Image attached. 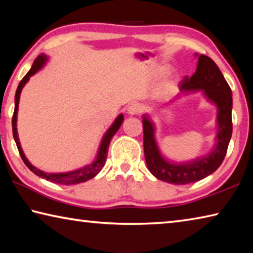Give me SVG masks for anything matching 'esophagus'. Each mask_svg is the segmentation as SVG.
<instances>
[{
    "label": "esophagus",
    "mask_w": 253,
    "mask_h": 253,
    "mask_svg": "<svg viewBox=\"0 0 253 253\" xmlns=\"http://www.w3.org/2000/svg\"><path fill=\"white\" fill-rule=\"evenodd\" d=\"M143 111V106L139 105V104H131L130 106H128L127 108V114L130 115H138Z\"/></svg>",
    "instance_id": "1"
}]
</instances>
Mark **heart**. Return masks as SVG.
Segmentation results:
<instances>
[{"label":"heart","mask_w":253,"mask_h":253,"mask_svg":"<svg viewBox=\"0 0 253 253\" xmlns=\"http://www.w3.org/2000/svg\"><path fill=\"white\" fill-rule=\"evenodd\" d=\"M158 70H160V72L161 74H165L166 71L169 70V67L168 66H160V68H158ZM176 80V76H174V75H170V77H169V81H175Z\"/></svg>","instance_id":"1"}]
</instances>
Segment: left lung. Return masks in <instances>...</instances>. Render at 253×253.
Here are the masks:
<instances>
[{
    "instance_id": "1",
    "label": "left lung",
    "mask_w": 253,
    "mask_h": 253,
    "mask_svg": "<svg viewBox=\"0 0 253 253\" xmlns=\"http://www.w3.org/2000/svg\"><path fill=\"white\" fill-rule=\"evenodd\" d=\"M195 74L179 84L181 93L202 91L209 102L216 107L215 144L207 155L192 161L176 163L163 155L155 137V124L148 114L143 115L144 153L147 168L154 176L170 184H188L201 181L215 172L223 162L232 136V92L219 67L211 58L195 53Z\"/></svg>"
}]
</instances>
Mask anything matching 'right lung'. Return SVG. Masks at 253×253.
I'll return each instance as SVG.
<instances>
[{
  "mask_svg": "<svg viewBox=\"0 0 253 253\" xmlns=\"http://www.w3.org/2000/svg\"><path fill=\"white\" fill-rule=\"evenodd\" d=\"M48 60H49L48 55L41 53L39 57L34 60L31 69H30L28 74L24 76V78L20 81L18 89H16L14 114H13V118H12V130H13L14 140L16 143V146H18L20 155H21V157H22V160L24 162V164L28 166V169L31 170V172L38 175V176L45 178L46 181H50V182H53L57 184H63V185H72V184L87 182L88 179H91L92 177H95L96 175L102 169V168H104V165L106 163V158H107V154H108V148H109V145L111 142V138H113L114 135L116 134L117 130L121 128L123 121H124V115L119 114L117 118L114 121V123L111 124L110 127L107 129L105 135L102 136L100 145H99V147H98V151H97V155L95 157V160H93L90 164L85 165V166H84V168H80L78 169L70 170V172H65V173H46V172H43V170L37 169L36 166H33L31 163L29 162L27 156L24 155L23 149H22V147H21V144H20L19 135H18L16 121H18L19 101H20L21 91H22V89L25 85V84H27L30 80V77H32L33 75H36L38 71L41 70L42 68L46 65Z\"/></svg>",
  "mask_w": 253,
  "mask_h": 253,
  "instance_id": "right-lung-1",
  "label": "right lung"
}]
</instances>
